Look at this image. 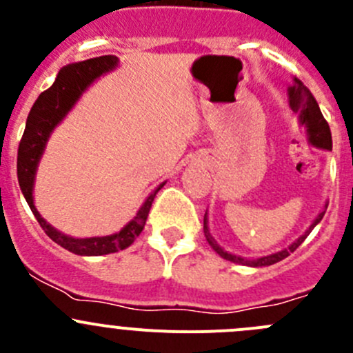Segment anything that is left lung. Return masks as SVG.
<instances>
[{"label": "left lung", "instance_id": "8db88e82", "mask_svg": "<svg viewBox=\"0 0 353 353\" xmlns=\"http://www.w3.org/2000/svg\"><path fill=\"white\" fill-rule=\"evenodd\" d=\"M288 104H290V109L294 110V112L299 114V121H301V124H304L305 130H307L309 141H311L314 147L325 148V150H331V131H330L328 123H326V119L323 117L321 109H319L316 99L312 97V94L309 92V88L305 87V85L302 83L299 78H294V83L288 87ZM325 208H328V205H326ZM325 212H326V210H323V212L319 213L318 216H316L314 222L311 223V227L305 230L304 236L299 237V239L295 241V243H292L290 245H288L287 249L275 252V254L263 256V258H258V259H245V258H243V256H236V254H230V252L223 251V249L215 243V239L212 237V234H210L208 220H206V213H205V219H203V230H205V237H206V241H208V244L212 245L213 251H215L216 254L222 256L223 259H227V261L237 263V265L256 266V268H258V266L275 265V263L285 259L287 256L290 254V252H294L295 249L299 248V245L304 243L305 237L311 234V230L314 229V227L318 225L319 222H321V219L325 216Z\"/></svg>", "mask_w": 353, "mask_h": 353}]
</instances>
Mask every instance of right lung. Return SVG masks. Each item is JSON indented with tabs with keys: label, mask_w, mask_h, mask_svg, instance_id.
<instances>
[{
	"label": "right lung",
	"mask_w": 353,
	"mask_h": 353,
	"mask_svg": "<svg viewBox=\"0 0 353 353\" xmlns=\"http://www.w3.org/2000/svg\"><path fill=\"white\" fill-rule=\"evenodd\" d=\"M119 59L116 56H99V58L87 59V61L73 63L61 68V71L56 77V81L39 95L35 104L32 105L30 112H28L27 124H25L23 137L19 145V157H17V176H19L20 190H22L25 199H27L28 206H30L32 213L37 219L39 225L44 229V232L59 244L61 248L68 249L70 252L80 256H102L110 254V252H117L126 249L128 245L134 243L138 236L143 230L145 222H147L148 212L152 208L155 194L159 193V188L150 194L141 208L138 210L137 216L131 220L128 225L117 234L104 237H88V239H74V237L61 234L56 230L54 227L49 225L41 213L37 212L34 205V181L35 172H37L39 160H41L42 152H44L46 143H48L49 137H51L52 130L65 119V116L70 112L71 108L77 104L78 99L81 97L88 85L94 80H97L101 74L108 73L117 66Z\"/></svg>",
	"instance_id": "add662e5"
}]
</instances>
